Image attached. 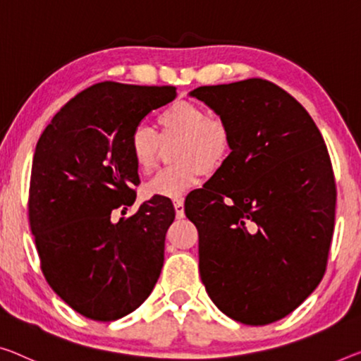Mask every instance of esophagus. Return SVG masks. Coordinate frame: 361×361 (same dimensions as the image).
<instances>
[{
	"label": "esophagus",
	"mask_w": 361,
	"mask_h": 361,
	"mask_svg": "<svg viewBox=\"0 0 361 361\" xmlns=\"http://www.w3.org/2000/svg\"><path fill=\"white\" fill-rule=\"evenodd\" d=\"M174 209H176V216L177 218H184L185 213H184V200L182 198H177L174 200Z\"/></svg>",
	"instance_id": "esophagus-1"
}]
</instances>
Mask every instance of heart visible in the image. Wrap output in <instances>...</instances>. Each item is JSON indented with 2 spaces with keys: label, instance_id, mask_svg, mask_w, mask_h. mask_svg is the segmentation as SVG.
Instances as JSON below:
<instances>
[{
  "label": "heart",
  "instance_id": "b5f03b06",
  "mask_svg": "<svg viewBox=\"0 0 361 361\" xmlns=\"http://www.w3.org/2000/svg\"><path fill=\"white\" fill-rule=\"evenodd\" d=\"M159 134L147 126L130 132L129 152L142 174L157 168L159 145L176 140L171 168L163 169L147 184L148 195L180 197L197 185L200 176H214L224 168L234 145L229 123L219 116L208 114L198 103L177 99L158 116Z\"/></svg>",
  "mask_w": 361,
  "mask_h": 361
}]
</instances>
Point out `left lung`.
Segmentation results:
<instances>
[{
	"label": "left lung",
	"instance_id": "obj_1",
	"mask_svg": "<svg viewBox=\"0 0 361 361\" xmlns=\"http://www.w3.org/2000/svg\"><path fill=\"white\" fill-rule=\"evenodd\" d=\"M229 123L224 168L185 198L200 276L221 312L264 326L303 303L328 266L336 179L324 138L295 98L264 79L198 87Z\"/></svg>",
	"mask_w": 361,
	"mask_h": 361
}]
</instances>
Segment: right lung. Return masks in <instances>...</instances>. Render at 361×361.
Returning <instances> with one entry per match:
<instances>
[{"label": "right lung", "instance_id": "add662e5", "mask_svg": "<svg viewBox=\"0 0 361 361\" xmlns=\"http://www.w3.org/2000/svg\"><path fill=\"white\" fill-rule=\"evenodd\" d=\"M176 98L171 85L98 82L61 108L33 154L29 221L49 287L77 313L114 321L134 312L157 284L176 212L154 195L129 218L138 169L130 132ZM123 213V212H121Z\"/></svg>", "mask_w": 361, "mask_h": 361}]
</instances>
